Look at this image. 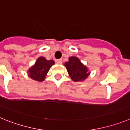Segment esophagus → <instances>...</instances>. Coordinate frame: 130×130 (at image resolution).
I'll use <instances>...</instances> for the list:
<instances>
[{"instance_id": "34e87169", "label": "esophagus", "mask_w": 130, "mask_h": 130, "mask_svg": "<svg viewBox=\"0 0 130 130\" xmlns=\"http://www.w3.org/2000/svg\"><path fill=\"white\" fill-rule=\"evenodd\" d=\"M56 63L58 64H61L62 63V59H58L56 60Z\"/></svg>"}]
</instances>
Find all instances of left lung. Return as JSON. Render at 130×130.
<instances>
[{
  "label": "left lung",
  "mask_w": 130,
  "mask_h": 130,
  "mask_svg": "<svg viewBox=\"0 0 130 130\" xmlns=\"http://www.w3.org/2000/svg\"><path fill=\"white\" fill-rule=\"evenodd\" d=\"M70 77L73 81H81L85 79L89 73L88 69L80 62L77 57H72L69 58V61L64 64Z\"/></svg>",
  "instance_id": "obj_1"
}]
</instances>
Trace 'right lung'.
Listing matches in <instances>:
<instances>
[{"mask_svg":"<svg viewBox=\"0 0 130 130\" xmlns=\"http://www.w3.org/2000/svg\"><path fill=\"white\" fill-rule=\"evenodd\" d=\"M55 62L52 60H47L44 57H40L37 59L34 66L28 70V76L34 80L43 81L49 69Z\"/></svg>","mask_w":130,"mask_h":130,"instance_id":"1","label":"right lung"}]
</instances>
